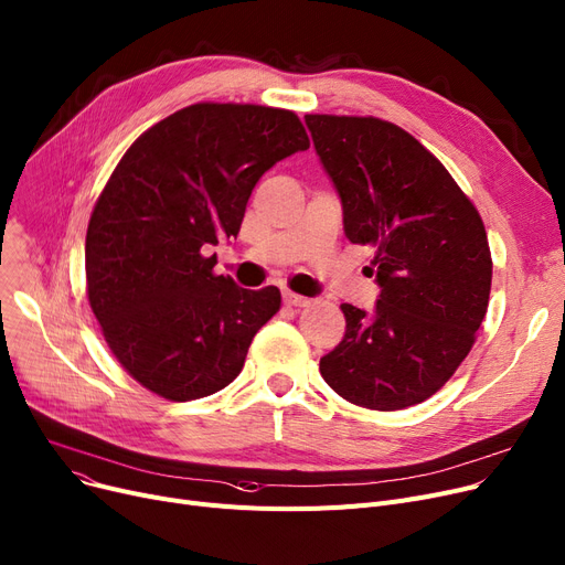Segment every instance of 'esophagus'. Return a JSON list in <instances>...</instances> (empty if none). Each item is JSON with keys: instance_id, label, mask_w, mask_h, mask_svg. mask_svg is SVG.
Returning <instances> with one entry per match:
<instances>
[{"instance_id": "obj_1", "label": "esophagus", "mask_w": 565, "mask_h": 565, "mask_svg": "<svg viewBox=\"0 0 565 565\" xmlns=\"http://www.w3.org/2000/svg\"><path fill=\"white\" fill-rule=\"evenodd\" d=\"M281 298H284V305H286V307H309V305H311V300L305 298V295L290 292V290H284Z\"/></svg>"}]
</instances>
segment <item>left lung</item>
<instances>
[{
    "mask_svg": "<svg viewBox=\"0 0 565 565\" xmlns=\"http://www.w3.org/2000/svg\"><path fill=\"white\" fill-rule=\"evenodd\" d=\"M343 207V231L375 252L369 313L341 305L345 334L320 373L345 401L403 409L444 387L488 311L486 226L451 173L403 128L373 116L307 114Z\"/></svg>",
    "mask_w": 565,
    "mask_h": 565,
    "instance_id": "1",
    "label": "left lung"
}]
</instances>
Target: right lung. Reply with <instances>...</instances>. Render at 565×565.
<instances>
[{"instance_id": "obj_1", "label": "right lung", "mask_w": 565, "mask_h": 565, "mask_svg": "<svg viewBox=\"0 0 565 565\" xmlns=\"http://www.w3.org/2000/svg\"><path fill=\"white\" fill-rule=\"evenodd\" d=\"M307 148L288 109L199 103L116 164L86 228V295L114 358L146 390L183 403L243 371L281 292L241 288L203 252L237 235L260 175Z\"/></svg>"}]
</instances>
